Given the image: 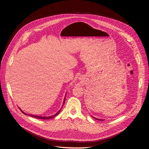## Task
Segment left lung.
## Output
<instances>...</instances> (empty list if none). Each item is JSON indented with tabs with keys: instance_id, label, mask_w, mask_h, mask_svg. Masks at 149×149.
<instances>
[{
	"instance_id": "8db88e82",
	"label": "left lung",
	"mask_w": 149,
	"mask_h": 149,
	"mask_svg": "<svg viewBox=\"0 0 149 149\" xmlns=\"http://www.w3.org/2000/svg\"><path fill=\"white\" fill-rule=\"evenodd\" d=\"M95 119H97V120H100V119H98V118H95Z\"/></svg>"
}]
</instances>
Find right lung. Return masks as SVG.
I'll return each instance as SVG.
<instances>
[{"mask_svg": "<svg viewBox=\"0 0 149 149\" xmlns=\"http://www.w3.org/2000/svg\"><path fill=\"white\" fill-rule=\"evenodd\" d=\"M65 98L64 99V101H63V104H64V102H65ZM20 111H22L24 114H26V115H28L27 114H26V113H25L24 112H23L22 110H20ZM61 111V110H59L57 113H56L55 115H54V116H49V117H42V116H34V115H29V114H28L29 116H31L32 117H35V118H39V119H43V120H47V119H50V118H54V117H55L56 115H58V114H59V113Z\"/></svg>", "mask_w": 149, "mask_h": 149, "instance_id": "1", "label": "right lung"}]
</instances>
